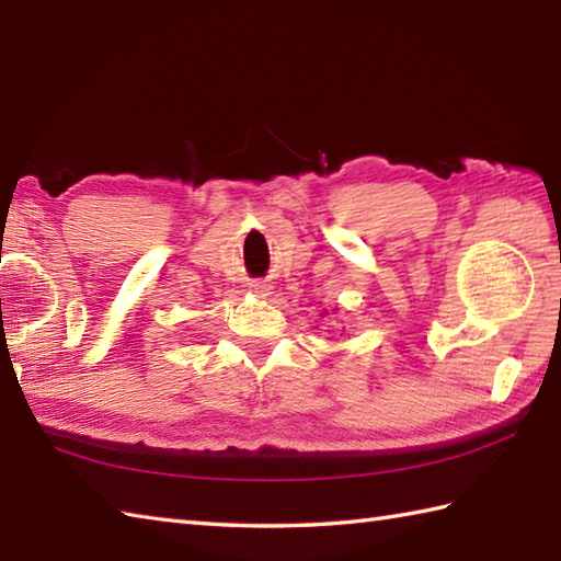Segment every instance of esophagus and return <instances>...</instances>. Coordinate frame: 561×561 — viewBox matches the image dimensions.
<instances>
[{"label":"esophagus","mask_w":561,"mask_h":561,"mask_svg":"<svg viewBox=\"0 0 561 561\" xmlns=\"http://www.w3.org/2000/svg\"><path fill=\"white\" fill-rule=\"evenodd\" d=\"M253 291H255L257 296H270V287H267V284H262V282L253 284Z\"/></svg>","instance_id":"34e87169"}]
</instances>
